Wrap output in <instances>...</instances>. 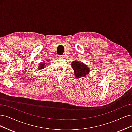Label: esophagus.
I'll return each mask as SVG.
<instances>
[{
    "label": "esophagus",
    "instance_id": "esophagus-1",
    "mask_svg": "<svg viewBox=\"0 0 132 132\" xmlns=\"http://www.w3.org/2000/svg\"><path fill=\"white\" fill-rule=\"evenodd\" d=\"M59 58L60 59H64L65 58V55H60Z\"/></svg>",
    "mask_w": 132,
    "mask_h": 132
}]
</instances>
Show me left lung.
Here are the masks:
<instances>
[{
	"label": "left lung",
	"mask_w": 132,
	"mask_h": 132,
	"mask_svg": "<svg viewBox=\"0 0 132 132\" xmlns=\"http://www.w3.org/2000/svg\"><path fill=\"white\" fill-rule=\"evenodd\" d=\"M71 66L74 71L76 78L78 79L83 77H86L87 75H89L90 72L88 66L85 63L79 62L78 60H75L71 62Z\"/></svg>",
	"instance_id": "8db88e82"
}]
</instances>
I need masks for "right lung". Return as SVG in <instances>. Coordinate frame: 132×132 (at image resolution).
Instances as JSON below:
<instances>
[{"label":"right lung","mask_w":132,"mask_h":132,"mask_svg":"<svg viewBox=\"0 0 132 132\" xmlns=\"http://www.w3.org/2000/svg\"><path fill=\"white\" fill-rule=\"evenodd\" d=\"M49 61H50V60H47V61H44V62H42V63H39V66H38V69L39 70L43 69V68H45V67L47 65L46 62H49Z\"/></svg>","instance_id":"right-lung-1"}]
</instances>
